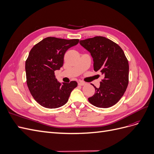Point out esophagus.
Instances as JSON below:
<instances>
[{"instance_id":"obj_1","label":"esophagus","mask_w":154,"mask_h":154,"mask_svg":"<svg viewBox=\"0 0 154 154\" xmlns=\"http://www.w3.org/2000/svg\"><path fill=\"white\" fill-rule=\"evenodd\" d=\"M78 85H81V86H83V85H85V83L84 82H83V81H79L78 82Z\"/></svg>"}]
</instances>
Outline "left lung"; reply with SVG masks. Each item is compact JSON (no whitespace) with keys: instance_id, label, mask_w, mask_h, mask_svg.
<instances>
[{"instance_id":"8db88e82","label":"left lung","mask_w":154,"mask_h":154,"mask_svg":"<svg viewBox=\"0 0 154 154\" xmlns=\"http://www.w3.org/2000/svg\"><path fill=\"white\" fill-rule=\"evenodd\" d=\"M80 44L91 53L94 70L104 76L99 88L88 97L90 103L99 108H109L117 103L128 84V62L122 49L103 36L80 40Z\"/></svg>"}]
</instances>
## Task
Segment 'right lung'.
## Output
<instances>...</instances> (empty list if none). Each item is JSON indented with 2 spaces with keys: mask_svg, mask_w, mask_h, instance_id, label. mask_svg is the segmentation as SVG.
<instances>
[{
  "mask_svg": "<svg viewBox=\"0 0 154 154\" xmlns=\"http://www.w3.org/2000/svg\"><path fill=\"white\" fill-rule=\"evenodd\" d=\"M78 39L66 40L48 37L31 49L26 61L27 85L32 96L45 108L56 109L66 104L75 81L60 83L54 71L63 66L66 51L78 44Z\"/></svg>",
  "mask_w": 154,
  "mask_h": 154,
  "instance_id": "obj_1",
  "label": "right lung"
}]
</instances>
